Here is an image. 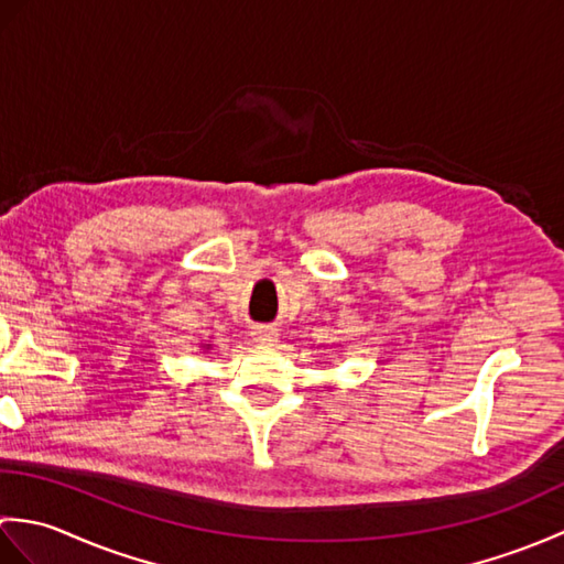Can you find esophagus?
<instances>
[{"label":"esophagus","instance_id":"1","mask_svg":"<svg viewBox=\"0 0 564 564\" xmlns=\"http://www.w3.org/2000/svg\"><path fill=\"white\" fill-rule=\"evenodd\" d=\"M251 337H254V341H259V344H273V341H279L281 334L275 327H254Z\"/></svg>","mask_w":564,"mask_h":564}]
</instances>
